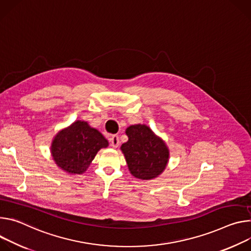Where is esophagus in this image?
<instances>
[{
  "label": "esophagus",
  "mask_w": 251,
  "mask_h": 251,
  "mask_svg": "<svg viewBox=\"0 0 251 251\" xmlns=\"http://www.w3.org/2000/svg\"><path fill=\"white\" fill-rule=\"evenodd\" d=\"M109 142H110V146L113 148H118L120 145V138L118 135H111L109 138Z\"/></svg>",
  "instance_id": "obj_1"
}]
</instances>
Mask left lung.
Wrapping results in <instances>:
<instances>
[{"label": "left lung", "mask_w": 251, "mask_h": 251, "mask_svg": "<svg viewBox=\"0 0 251 251\" xmlns=\"http://www.w3.org/2000/svg\"><path fill=\"white\" fill-rule=\"evenodd\" d=\"M128 141L121 150L130 174L140 179L157 177L166 168L170 151L160 137L146 125H133L126 129Z\"/></svg>", "instance_id": "obj_1"}]
</instances>
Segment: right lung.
Returning a JSON list of instances; mask_svg holds the SVG:
<instances>
[{"label":"right lung","instance_id":"1","mask_svg":"<svg viewBox=\"0 0 251 251\" xmlns=\"http://www.w3.org/2000/svg\"><path fill=\"white\" fill-rule=\"evenodd\" d=\"M108 142L87 122L76 121L53 137L50 152L60 169L68 174L81 175L87 171L98 151Z\"/></svg>","mask_w":251,"mask_h":251}]
</instances>
